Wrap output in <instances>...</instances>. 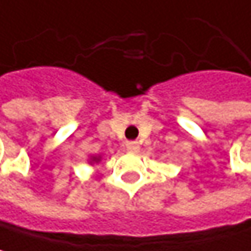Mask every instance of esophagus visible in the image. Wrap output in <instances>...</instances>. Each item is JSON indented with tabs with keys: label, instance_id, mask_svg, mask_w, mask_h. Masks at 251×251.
<instances>
[{
	"label": "esophagus",
	"instance_id": "34e87169",
	"mask_svg": "<svg viewBox=\"0 0 251 251\" xmlns=\"http://www.w3.org/2000/svg\"><path fill=\"white\" fill-rule=\"evenodd\" d=\"M126 150L129 153H138L140 151V144L137 141H129V143H126Z\"/></svg>",
	"mask_w": 251,
	"mask_h": 251
}]
</instances>
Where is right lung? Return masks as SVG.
Returning <instances> with one entry per match:
<instances>
[{
    "label": "right lung",
    "instance_id": "obj_1",
    "mask_svg": "<svg viewBox=\"0 0 251 251\" xmlns=\"http://www.w3.org/2000/svg\"><path fill=\"white\" fill-rule=\"evenodd\" d=\"M101 162V156L98 154V156H89V159H88V163L89 165H97V163H100Z\"/></svg>",
    "mask_w": 251,
    "mask_h": 251
}]
</instances>
